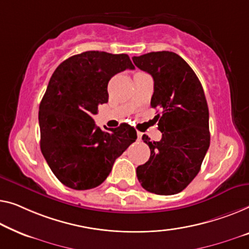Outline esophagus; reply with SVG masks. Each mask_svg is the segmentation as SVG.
<instances>
[{
	"mask_svg": "<svg viewBox=\"0 0 249 249\" xmlns=\"http://www.w3.org/2000/svg\"><path fill=\"white\" fill-rule=\"evenodd\" d=\"M142 133H141V132H139V133H137V140H139V141H141V140H142Z\"/></svg>",
	"mask_w": 249,
	"mask_h": 249,
	"instance_id": "obj_1",
	"label": "esophagus"
}]
</instances>
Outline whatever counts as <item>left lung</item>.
Wrapping results in <instances>:
<instances>
[{
  "instance_id": "8db88e82",
  "label": "left lung",
  "mask_w": 249,
  "mask_h": 249,
  "mask_svg": "<svg viewBox=\"0 0 249 249\" xmlns=\"http://www.w3.org/2000/svg\"><path fill=\"white\" fill-rule=\"evenodd\" d=\"M134 65L153 77V108L162 109L159 129L162 139L142 140L151 150L136 176L146 191L179 194L200 171L210 145L209 110L205 92L191 67L179 54L158 51L133 57Z\"/></svg>"
}]
</instances>
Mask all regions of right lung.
Here are the masks:
<instances>
[{
  "mask_svg": "<svg viewBox=\"0 0 249 249\" xmlns=\"http://www.w3.org/2000/svg\"><path fill=\"white\" fill-rule=\"evenodd\" d=\"M125 69H134L127 54L86 51L61 62L51 76L39 106L40 147L66 187H98L115 160L136 141V131L128 124L102 129L91 117L108 102L110 78Z\"/></svg>",
  "mask_w": 249,
  "mask_h": 249,
  "instance_id": "1",
  "label": "right lung"
}]
</instances>
